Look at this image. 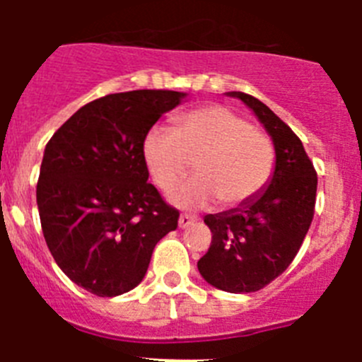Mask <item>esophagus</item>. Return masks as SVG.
Here are the masks:
<instances>
[{"label": "esophagus", "instance_id": "1", "mask_svg": "<svg viewBox=\"0 0 362 362\" xmlns=\"http://www.w3.org/2000/svg\"><path fill=\"white\" fill-rule=\"evenodd\" d=\"M197 221L196 216H190V214H181L179 216V228H188Z\"/></svg>", "mask_w": 362, "mask_h": 362}]
</instances>
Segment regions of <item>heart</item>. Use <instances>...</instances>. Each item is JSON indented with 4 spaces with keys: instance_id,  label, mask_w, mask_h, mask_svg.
Returning <instances> with one entry per match:
<instances>
[{
    "instance_id": "b5f03b06",
    "label": "heart",
    "mask_w": 362,
    "mask_h": 362,
    "mask_svg": "<svg viewBox=\"0 0 362 362\" xmlns=\"http://www.w3.org/2000/svg\"><path fill=\"white\" fill-rule=\"evenodd\" d=\"M143 158L153 183L163 190H170L194 161L196 177L170 194L172 203L181 209H201L216 199L226 209L245 206L264 190L276 166L270 137L221 105L179 116L174 132L150 129Z\"/></svg>"
}]
</instances>
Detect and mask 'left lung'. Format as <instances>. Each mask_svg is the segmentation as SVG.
<instances>
[{
  "label": "left lung",
  "mask_w": 362,
  "mask_h": 362,
  "mask_svg": "<svg viewBox=\"0 0 362 362\" xmlns=\"http://www.w3.org/2000/svg\"><path fill=\"white\" fill-rule=\"evenodd\" d=\"M228 95L241 99L263 123L276 150V168L254 201L204 216L212 243L197 268L216 288L248 293L279 277L299 252L313 219L317 174L299 137L267 105L245 92Z\"/></svg>",
  "instance_id": "left-lung-1"
}]
</instances>
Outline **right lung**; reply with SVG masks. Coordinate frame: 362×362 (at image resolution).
Listing matches in <instances>:
<instances>
[{"mask_svg":"<svg viewBox=\"0 0 362 362\" xmlns=\"http://www.w3.org/2000/svg\"><path fill=\"white\" fill-rule=\"evenodd\" d=\"M187 98L132 90L86 103L45 146L36 199L45 241L70 281L99 297L136 288L179 212L148 183L143 141Z\"/></svg>","mask_w":362,"mask_h":362,"instance_id":"add662e5","label":"right lung"}]
</instances>
